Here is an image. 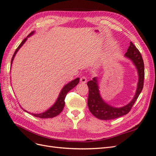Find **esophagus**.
Returning a JSON list of instances; mask_svg holds the SVG:
<instances>
[{"instance_id": "34e87169", "label": "esophagus", "mask_w": 156, "mask_h": 156, "mask_svg": "<svg viewBox=\"0 0 156 156\" xmlns=\"http://www.w3.org/2000/svg\"><path fill=\"white\" fill-rule=\"evenodd\" d=\"M80 81L83 84H85L87 82V78L86 76H82L80 79Z\"/></svg>"}]
</instances>
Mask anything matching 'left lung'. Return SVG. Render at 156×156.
<instances>
[{
  "label": "left lung",
  "instance_id": "8db88e82",
  "mask_svg": "<svg viewBox=\"0 0 156 156\" xmlns=\"http://www.w3.org/2000/svg\"><path fill=\"white\" fill-rule=\"evenodd\" d=\"M125 56L130 59L137 69L139 82L135 95L128 104L122 107H114L105 103L100 96L97 77L87 83L88 87V106L92 114L98 119L103 120H112L124 116L128 113L137 100L144 85V66L142 55L134 44L130 41V45Z\"/></svg>",
  "mask_w": 156,
  "mask_h": 156
}]
</instances>
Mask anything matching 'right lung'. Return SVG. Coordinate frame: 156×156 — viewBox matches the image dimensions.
Wrapping results in <instances>:
<instances>
[{
  "label": "right lung",
  "instance_id": "right-lung-1",
  "mask_svg": "<svg viewBox=\"0 0 156 156\" xmlns=\"http://www.w3.org/2000/svg\"><path fill=\"white\" fill-rule=\"evenodd\" d=\"M33 34H34V32H32L30 34H29V35L26 37V38H25L22 41L20 45L18 46V48L16 50L15 53H14V54L12 56V58L11 60V66H12V64L13 62V60L14 59V57H15L17 52L19 51V49L21 48V46L25 44V42L27 40V37L30 36ZM79 82V78H76L75 79L73 80V81L69 82V83H68L67 84H66V85L62 89V90L60 91V93L57 98V100H56V102L54 103L53 105L52 106L51 108H49L48 110H47L45 112L40 113V114H34V113H31V112L30 113L29 112V113H30V114H31L34 116H36L37 118H41V119H50V118H53L56 116L58 115L63 110L64 107L65 105L64 100H65L66 96V95H67L68 92L69 90H71L72 88H73L75 86L77 85ZM24 111L25 112H28L27 111H25V110H24Z\"/></svg>",
  "mask_w": 156,
  "mask_h": 156
}]
</instances>
